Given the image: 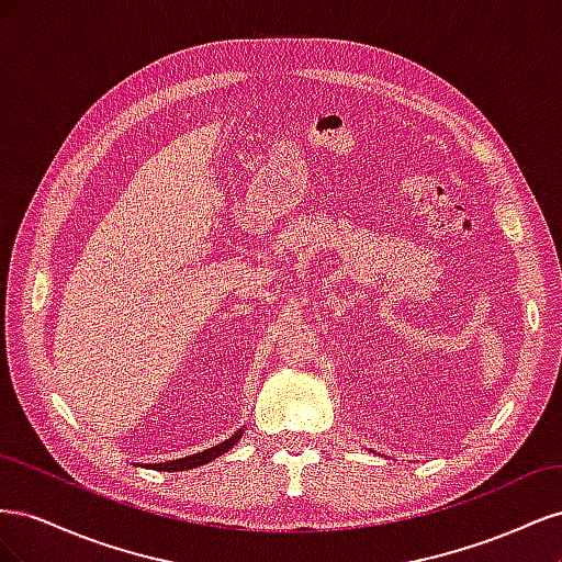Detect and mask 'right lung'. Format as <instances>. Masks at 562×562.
Segmentation results:
<instances>
[{"label":"right lung","instance_id":"right-lung-1","mask_svg":"<svg viewBox=\"0 0 562 562\" xmlns=\"http://www.w3.org/2000/svg\"><path fill=\"white\" fill-rule=\"evenodd\" d=\"M244 431H246V427H244V429H239V431H234V436H229L227 440H223V443H217V446H213V448H209V450H203V452L187 454V457H180V459H171V462H161V464H155V462H151V464H140V467H145V469H155V471H187V469L203 467V464L213 462L215 457L225 454L227 450H232L236 443H239L241 436H244Z\"/></svg>","mask_w":562,"mask_h":562}]
</instances>
